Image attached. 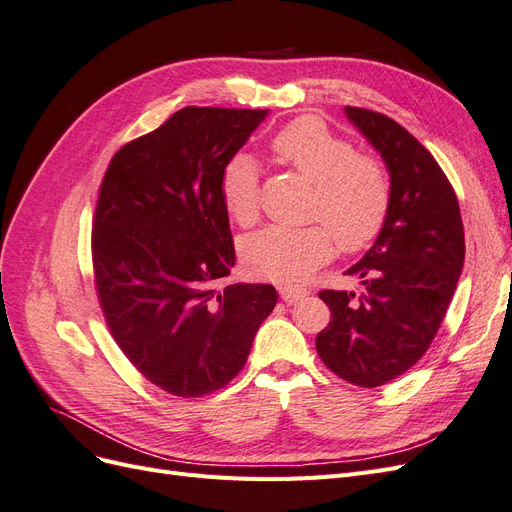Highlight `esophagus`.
<instances>
[{"label":"esophagus","mask_w":512,"mask_h":512,"mask_svg":"<svg viewBox=\"0 0 512 512\" xmlns=\"http://www.w3.org/2000/svg\"><path fill=\"white\" fill-rule=\"evenodd\" d=\"M280 294H282V299L286 301V303H297V301H301L303 297H307V290L305 288H292V286H280Z\"/></svg>","instance_id":"esophagus-1"}]
</instances>
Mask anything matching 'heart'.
<instances>
[{"label": "heart", "instance_id": "1", "mask_svg": "<svg viewBox=\"0 0 512 512\" xmlns=\"http://www.w3.org/2000/svg\"><path fill=\"white\" fill-rule=\"evenodd\" d=\"M271 151L316 185L312 215L324 226H267L245 237L247 269L271 282L299 284L333 258L335 241L344 252H356L378 237L391 207V181L376 158L354 153L316 117L288 123L273 136ZM258 173V160L247 151L224 166L222 200L239 226L258 220Z\"/></svg>", "mask_w": 512, "mask_h": 512}]
</instances>
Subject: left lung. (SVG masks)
<instances>
[{
    "mask_svg": "<svg viewBox=\"0 0 512 512\" xmlns=\"http://www.w3.org/2000/svg\"><path fill=\"white\" fill-rule=\"evenodd\" d=\"M344 113L389 170L391 207L374 245L346 275L363 292L322 290L331 322L316 350L333 374L374 389L408 371L436 337L466 256L453 185L431 153L391 117Z\"/></svg>",
    "mask_w": 512,
    "mask_h": 512,
    "instance_id": "8db88e82",
    "label": "left lung"
}]
</instances>
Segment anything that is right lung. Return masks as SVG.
<instances>
[{
	"mask_svg": "<svg viewBox=\"0 0 512 512\" xmlns=\"http://www.w3.org/2000/svg\"><path fill=\"white\" fill-rule=\"evenodd\" d=\"M267 115L181 108L121 147L102 179L91 235L102 312L130 363L170 395L226 386L277 303L271 284H226L235 245L220 190Z\"/></svg>",
	"mask_w": 512,
	"mask_h": 512,
	"instance_id": "1",
	"label": "right lung"
}]
</instances>
